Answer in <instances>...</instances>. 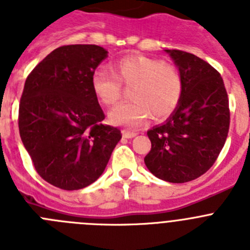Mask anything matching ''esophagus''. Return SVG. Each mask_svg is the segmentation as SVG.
Instances as JSON below:
<instances>
[{
	"instance_id": "obj_1",
	"label": "esophagus",
	"mask_w": 250,
	"mask_h": 250,
	"mask_svg": "<svg viewBox=\"0 0 250 250\" xmlns=\"http://www.w3.org/2000/svg\"><path fill=\"white\" fill-rule=\"evenodd\" d=\"M136 135H138L136 132H131V131H127V130H123V138H125V139H131Z\"/></svg>"
}]
</instances>
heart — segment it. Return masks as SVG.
I'll return each instance as SVG.
<instances>
[{"label": "heart", "mask_w": 250, "mask_h": 250, "mask_svg": "<svg viewBox=\"0 0 250 250\" xmlns=\"http://www.w3.org/2000/svg\"><path fill=\"white\" fill-rule=\"evenodd\" d=\"M111 71L99 68L91 77L95 96L105 105L120 99L123 86H130L131 99L110 110L109 119L115 125L138 127L151 115L161 120L173 114L184 92L182 72L174 63L143 55H130L115 60Z\"/></svg>", "instance_id": "heart-1"}]
</instances>
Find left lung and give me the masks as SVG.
Returning <instances> with one entry per match:
<instances>
[{
    "label": "left lung",
    "mask_w": 250,
    "mask_h": 250,
    "mask_svg": "<svg viewBox=\"0 0 250 250\" xmlns=\"http://www.w3.org/2000/svg\"><path fill=\"white\" fill-rule=\"evenodd\" d=\"M184 80L183 98L161 125L147 131L151 150L144 161L152 175L169 183H187L213 167L225 144L230 112L220 74L198 56L165 50Z\"/></svg>",
    "instance_id": "obj_1"
}]
</instances>
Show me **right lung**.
Masks as SVG:
<instances>
[{
  "label": "right lung",
  "instance_id": "right-lung-1",
  "mask_svg": "<svg viewBox=\"0 0 250 250\" xmlns=\"http://www.w3.org/2000/svg\"><path fill=\"white\" fill-rule=\"evenodd\" d=\"M106 57L98 45L61 46L26 79L20 136L39 175L63 190L96 182L121 139L118 127L101 124L105 115L91 87Z\"/></svg>",
  "mask_w": 250,
  "mask_h": 250
}]
</instances>
